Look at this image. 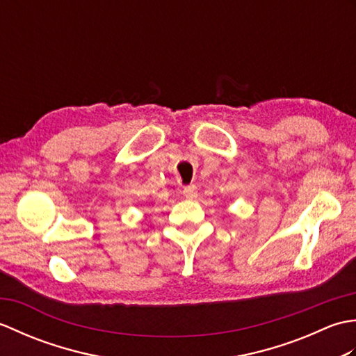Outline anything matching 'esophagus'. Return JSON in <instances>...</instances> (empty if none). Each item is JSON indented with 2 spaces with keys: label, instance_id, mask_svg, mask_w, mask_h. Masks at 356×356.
<instances>
[{
  "label": "esophagus",
  "instance_id": "obj_1",
  "mask_svg": "<svg viewBox=\"0 0 356 356\" xmlns=\"http://www.w3.org/2000/svg\"><path fill=\"white\" fill-rule=\"evenodd\" d=\"M184 195L186 199H195L197 197V186L195 185H188V186H184Z\"/></svg>",
  "mask_w": 356,
  "mask_h": 356
}]
</instances>
